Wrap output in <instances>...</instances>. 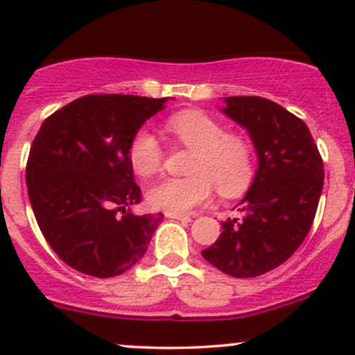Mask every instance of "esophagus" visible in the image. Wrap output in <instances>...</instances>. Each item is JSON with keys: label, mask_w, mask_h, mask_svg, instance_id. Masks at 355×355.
Segmentation results:
<instances>
[{"label": "esophagus", "mask_w": 355, "mask_h": 355, "mask_svg": "<svg viewBox=\"0 0 355 355\" xmlns=\"http://www.w3.org/2000/svg\"><path fill=\"white\" fill-rule=\"evenodd\" d=\"M164 216L171 218V220H178V221H191V216H189V214H182V213H170V211H166Z\"/></svg>", "instance_id": "1"}]
</instances>
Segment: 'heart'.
Returning a JSON list of instances; mask_svg holds the SVG:
<instances>
[{
	"label": "heart",
	"mask_w": 355,
	"mask_h": 355,
	"mask_svg": "<svg viewBox=\"0 0 355 355\" xmlns=\"http://www.w3.org/2000/svg\"><path fill=\"white\" fill-rule=\"evenodd\" d=\"M166 128L177 142L192 149L185 178H163L149 187L148 202L156 209L185 213L211 198L213 185L221 198H237L254 177L252 148L244 137L209 114L185 110L168 118ZM128 161L141 177H151L163 163V148L149 128H141L128 144Z\"/></svg>",
	"instance_id": "b5f03b06"
}]
</instances>
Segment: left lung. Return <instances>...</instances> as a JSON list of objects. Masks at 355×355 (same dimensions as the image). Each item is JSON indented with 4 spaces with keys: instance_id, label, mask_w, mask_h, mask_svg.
<instances>
[{
    "instance_id": "8db88e82",
    "label": "left lung",
    "mask_w": 355,
    "mask_h": 355,
    "mask_svg": "<svg viewBox=\"0 0 355 355\" xmlns=\"http://www.w3.org/2000/svg\"><path fill=\"white\" fill-rule=\"evenodd\" d=\"M223 103L221 111L249 134L257 170L202 256L230 277L252 278L284 264L306 239L323 191V159L307 125L284 106L259 96Z\"/></svg>"
}]
</instances>
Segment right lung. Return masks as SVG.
<instances>
[{
    "label": "right lung",
    "instance_id": "add662e5",
    "mask_svg": "<svg viewBox=\"0 0 355 355\" xmlns=\"http://www.w3.org/2000/svg\"><path fill=\"white\" fill-rule=\"evenodd\" d=\"M166 98L92 94L68 103L39 128L28 153L27 191L42 235L70 268L96 278L130 270L163 214H135L128 144Z\"/></svg>",
    "mask_w": 355,
    "mask_h": 355
}]
</instances>
